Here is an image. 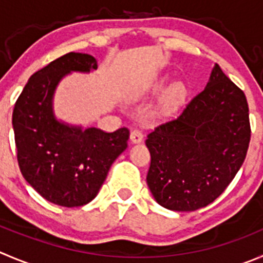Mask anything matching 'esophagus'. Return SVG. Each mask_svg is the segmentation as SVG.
<instances>
[{"label":"esophagus","instance_id":"1","mask_svg":"<svg viewBox=\"0 0 263 263\" xmlns=\"http://www.w3.org/2000/svg\"><path fill=\"white\" fill-rule=\"evenodd\" d=\"M130 141H132V143H141V142L143 141V134H142V132H139V130L137 129L132 130V133H130Z\"/></svg>","mask_w":263,"mask_h":263}]
</instances>
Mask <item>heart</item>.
<instances>
[{
    "mask_svg": "<svg viewBox=\"0 0 263 263\" xmlns=\"http://www.w3.org/2000/svg\"><path fill=\"white\" fill-rule=\"evenodd\" d=\"M162 87V82L160 85H157L156 90H160ZM187 96V90L182 82H176V84L172 85L169 89L166 90L165 96L162 97V99L160 101L159 107H157V111L162 115H169L172 112H174L176 109H178L179 107L183 104L184 99Z\"/></svg>",
    "mask_w": 263,
    "mask_h": 263,
    "instance_id": "heart-1",
    "label": "heart"
}]
</instances>
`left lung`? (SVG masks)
<instances>
[{
    "label": "left lung",
    "mask_w": 263,
    "mask_h": 263,
    "mask_svg": "<svg viewBox=\"0 0 263 263\" xmlns=\"http://www.w3.org/2000/svg\"><path fill=\"white\" fill-rule=\"evenodd\" d=\"M251 141L246 94L218 64L178 117L147 136V184L161 206L192 212L213 202L244 162Z\"/></svg>",
    "instance_id": "1"
}]
</instances>
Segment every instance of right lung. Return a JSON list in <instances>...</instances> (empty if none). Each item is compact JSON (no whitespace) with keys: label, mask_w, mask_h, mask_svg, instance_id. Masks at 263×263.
I'll return each mask as SVG.
<instances>
[{"label":"right lung","mask_w":263,"mask_h":263,"mask_svg":"<svg viewBox=\"0 0 263 263\" xmlns=\"http://www.w3.org/2000/svg\"><path fill=\"white\" fill-rule=\"evenodd\" d=\"M98 68L89 54L68 52L31 76L15 103L12 129L24 179L52 204L73 208L91 201L109 167L126 149V127L106 133L57 119L54 94L71 72Z\"/></svg>","instance_id":"add662e5"}]
</instances>
